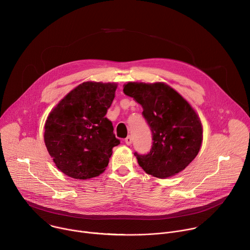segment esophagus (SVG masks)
I'll list each match as a JSON object with an SVG mask.
<instances>
[{"label": "esophagus", "mask_w": 250, "mask_h": 250, "mask_svg": "<svg viewBox=\"0 0 250 250\" xmlns=\"http://www.w3.org/2000/svg\"><path fill=\"white\" fill-rule=\"evenodd\" d=\"M125 141V143H126V145H131V143H132V137H131V136H127Z\"/></svg>", "instance_id": "1"}]
</instances>
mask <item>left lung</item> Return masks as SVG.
I'll use <instances>...</instances> for the list:
<instances>
[{
	"mask_svg": "<svg viewBox=\"0 0 250 250\" xmlns=\"http://www.w3.org/2000/svg\"><path fill=\"white\" fill-rule=\"evenodd\" d=\"M125 95L139 103L153 145L146 155L134 153L138 165L158 179L174 177L197 156L203 139L201 121L191 105L164 82H127Z\"/></svg>",
	"mask_w": 250,
	"mask_h": 250,
	"instance_id": "8db88e82",
	"label": "left lung"
}]
</instances>
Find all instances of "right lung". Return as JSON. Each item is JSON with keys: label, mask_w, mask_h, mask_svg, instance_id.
<instances>
[{"label": "right lung", "mask_w": 250, "mask_h": 250, "mask_svg": "<svg viewBox=\"0 0 250 250\" xmlns=\"http://www.w3.org/2000/svg\"><path fill=\"white\" fill-rule=\"evenodd\" d=\"M115 82H83L50 112L44 141L56 167L67 177L89 180L106 170L120 144L105 116L115 98Z\"/></svg>", "instance_id": "1"}]
</instances>
